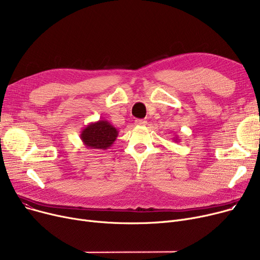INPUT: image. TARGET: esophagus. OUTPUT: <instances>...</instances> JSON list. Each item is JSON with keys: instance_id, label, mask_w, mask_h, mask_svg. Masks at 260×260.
<instances>
[{"instance_id": "obj_1", "label": "esophagus", "mask_w": 260, "mask_h": 260, "mask_svg": "<svg viewBox=\"0 0 260 260\" xmlns=\"http://www.w3.org/2000/svg\"><path fill=\"white\" fill-rule=\"evenodd\" d=\"M146 121L145 120H141V119H137V120H135V124L137 125V126H144V125H146Z\"/></svg>"}]
</instances>
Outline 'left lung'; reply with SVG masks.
<instances>
[{"mask_svg":"<svg viewBox=\"0 0 260 260\" xmlns=\"http://www.w3.org/2000/svg\"><path fill=\"white\" fill-rule=\"evenodd\" d=\"M175 142H179L180 141V139H179V137H178V136H175V137H174V139H173Z\"/></svg>","mask_w":260,"mask_h":260,"instance_id":"1","label":"left lung"}]
</instances>
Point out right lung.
<instances>
[{"instance_id": "add662e5", "label": "right lung", "mask_w": 260, "mask_h": 260, "mask_svg": "<svg viewBox=\"0 0 260 260\" xmlns=\"http://www.w3.org/2000/svg\"><path fill=\"white\" fill-rule=\"evenodd\" d=\"M118 134V129L107 120H99L82 129L80 138L86 148L105 151L114 144Z\"/></svg>"}]
</instances>
